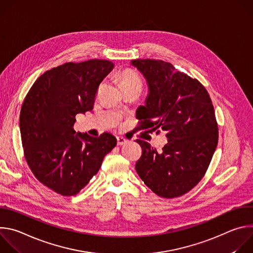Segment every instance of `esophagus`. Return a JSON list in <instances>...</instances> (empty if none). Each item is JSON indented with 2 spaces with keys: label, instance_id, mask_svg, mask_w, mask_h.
<instances>
[{
  "label": "esophagus",
  "instance_id": "obj_1",
  "mask_svg": "<svg viewBox=\"0 0 253 253\" xmlns=\"http://www.w3.org/2000/svg\"><path fill=\"white\" fill-rule=\"evenodd\" d=\"M125 143H127V139L123 136H118L117 137V144L118 145H124Z\"/></svg>",
  "mask_w": 253,
  "mask_h": 253
}]
</instances>
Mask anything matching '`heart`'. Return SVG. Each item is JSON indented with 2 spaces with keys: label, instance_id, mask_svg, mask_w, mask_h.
I'll return each mask as SVG.
<instances>
[{
  "label": "heart",
  "instance_id": "heart-1",
  "mask_svg": "<svg viewBox=\"0 0 253 253\" xmlns=\"http://www.w3.org/2000/svg\"><path fill=\"white\" fill-rule=\"evenodd\" d=\"M120 83L123 89L127 88H139L142 89L143 83L140 76L132 70H125L119 75Z\"/></svg>",
  "mask_w": 253,
  "mask_h": 253
}]
</instances>
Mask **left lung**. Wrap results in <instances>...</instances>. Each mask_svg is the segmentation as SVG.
I'll return each instance as SVG.
<instances>
[{"label": "left lung", "instance_id": "obj_1", "mask_svg": "<svg viewBox=\"0 0 253 253\" xmlns=\"http://www.w3.org/2000/svg\"><path fill=\"white\" fill-rule=\"evenodd\" d=\"M131 64L146 78L149 87L146 105L136 111L140 130L160 128L167 132L168 139L159 152L138 139L142 155L136 171L158 196L179 197L203 178L217 146L218 126L212 101L197 79L168 62L138 59Z\"/></svg>", "mask_w": 253, "mask_h": 253}]
</instances>
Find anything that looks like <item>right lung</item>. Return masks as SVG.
I'll return each mask as SVG.
<instances>
[{"mask_svg": "<svg viewBox=\"0 0 253 253\" xmlns=\"http://www.w3.org/2000/svg\"><path fill=\"white\" fill-rule=\"evenodd\" d=\"M114 64L69 62L46 71L29 90L20 113L24 155L35 177L63 196L80 192L99 171L117 140L76 133V115L93 109L102 80Z\"/></svg>", "mask_w": 253, "mask_h": 253, "instance_id": "right-lung-1", "label": "right lung"}]
</instances>
